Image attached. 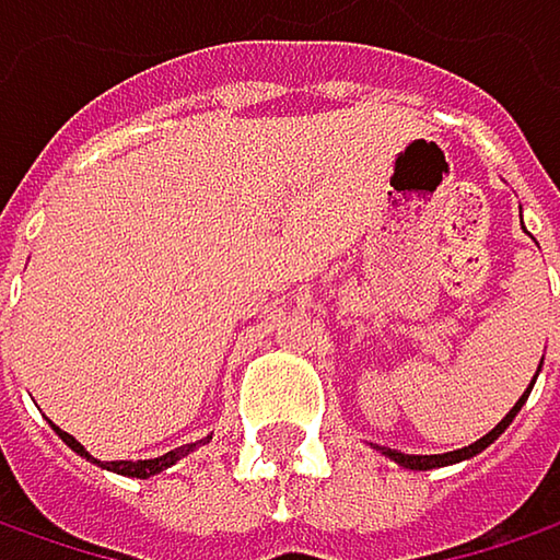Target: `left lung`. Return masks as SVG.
Returning <instances> with one entry per match:
<instances>
[{"instance_id": "1", "label": "left lung", "mask_w": 560, "mask_h": 560, "mask_svg": "<svg viewBox=\"0 0 560 560\" xmlns=\"http://www.w3.org/2000/svg\"><path fill=\"white\" fill-rule=\"evenodd\" d=\"M536 376H539V373H536ZM533 385H536V380H533ZM533 385L526 388V395H523V398H520V401L513 405V411H510L506 418L500 420L498 427H494V430H491L488 436H481L478 443H471V446H465V450H456V453H443V456H405V453H398V450H382V446H380V450H382V453H385V456H388V459H395V462H398V465H405V468H415V471H427V468H440V465H453V462L471 459V456H478V453H481L485 446H491V443L498 440L500 433H503V430L510 427V420L520 415L523 401L529 398Z\"/></svg>"}]
</instances>
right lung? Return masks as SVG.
<instances>
[{
	"label": "right lung",
	"instance_id": "obj_1",
	"mask_svg": "<svg viewBox=\"0 0 560 560\" xmlns=\"http://www.w3.org/2000/svg\"><path fill=\"white\" fill-rule=\"evenodd\" d=\"M57 433H60V440L69 446V450H75L79 456H85V459H92L85 450H82V443H75V436H69L66 430H60V427H54ZM197 443H190V446H180V450H175V453H165V456H159V459H142V462H104V468L107 471H117V475H127V478H149V475H159V471H165L168 465H175V462L180 459V456H187L190 450H194ZM98 462V459H92Z\"/></svg>",
	"mask_w": 560,
	"mask_h": 560
}]
</instances>
